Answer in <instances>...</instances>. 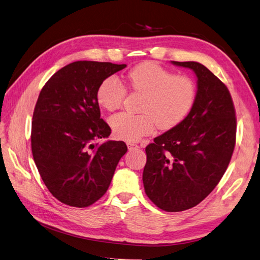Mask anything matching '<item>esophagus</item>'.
Returning a JSON list of instances; mask_svg holds the SVG:
<instances>
[{"label":"esophagus","mask_w":260,"mask_h":260,"mask_svg":"<svg viewBox=\"0 0 260 260\" xmlns=\"http://www.w3.org/2000/svg\"><path fill=\"white\" fill-rule=\"evenodd\" d=\"M127 145H128V148H129V149H135V148H139V147H140V146H139L138 144H135V143H131V142L127 143Z\"/></svg>","instance_id":"esophagus-1"}]
</instances>
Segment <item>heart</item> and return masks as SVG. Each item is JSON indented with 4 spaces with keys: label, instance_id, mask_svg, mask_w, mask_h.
<instances>
[{
    "label": "heart",
    "instance_id": "b5f03b06",
    "mask_svg": "<svg viewBox=\"0 0 260 260\" xmlns=\"http://www.w3.org/2000/svg\"><path fill=\"white\" fill-rule=\"evenodd\" d=\"M125 83L136 93L143 94L139 111L142 114L121 113L109 119L114 135L120 140L138 141L153 131L170 130L190 114L198 98V88L191 77L176 75L152 61L133 67L125 75ZM127 95L124 85L115 77L101 82L96 99L101 107L114 112L119 109Z\"/></svg>",
    "mask_w": 260,
    "mask_h": 260
}]
</instances>
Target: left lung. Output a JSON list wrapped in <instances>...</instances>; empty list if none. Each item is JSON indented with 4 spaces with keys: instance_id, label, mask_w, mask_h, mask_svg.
Listing matches in <instances>:
<instances>
[{
    "instance_id": "left-lung-1",
    "label": "left lung",
    "mask_w": 260,
    "mask_h": 260,
    "mask_svg": "<svg viewBox=\"0 0 260 260\" xmlns=\"http://www.w3.org/2000/svg\"><path fill=\"white\" fill-rule=\"evenodd\" d=\"M198 77V98L177 127L145 148L143 184L148 199L165 211L200 204L229 166L237 139V117L226 85L196 61H172Z\"/></svg>"
}]
</instances>
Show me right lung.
Here are the masks:
<instances>
[{
    "label": "right lung",
    "mask_w": 260,
    "mask_h": 260,
    "mask_svg": "<svg viewBox=\"0 0 260 260\" xmlns=\"http://www.w3.org/2000/svg\"><path fill=\"white\" fill-rule=\"evenodd\" d=\"M127 65L74 61L55 73L39 94L31 124V151L45 186L62 204L88 207L103 196L121 157L122 141L101 118L99 85Z\"/></svg>",
    "instance_id": "add662e5"
}]
</instances>
